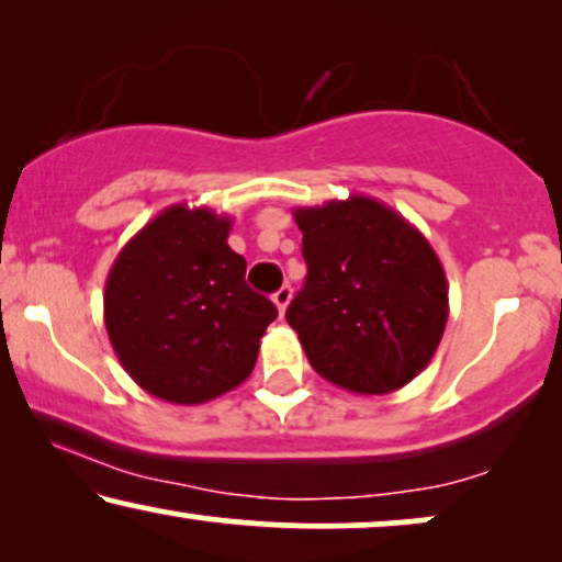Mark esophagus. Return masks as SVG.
Returning a JSON list of instances; mask_svg holds the SVG:
<instances>
[{
    "instance_id": "34e87169",
    "label": "esophagus",
    "mask_w": 562,
    "mask_h": 562,
    "mask_svg": "<svg viewBox=\"0 0 562 562\" xmlns=\"http://www.w3.org/2000/svg\"><path fill=\"white\" fill-rule=\"evenodd\" d=\"M289 302H291V286H281V289L273 294V304H276V310H279L281 317H283V312H286Z\"/></svg>"
}]
</instances>
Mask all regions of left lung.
Listing matches in <instances>:
<instances>
[{
    "instance_id": "left-lung-1",
    "label": "left lung",
    "mask_w": 562,
    "mask_h": 562,
    "mask_svg": "<svg viewBox=\"0 0 562 562\" xmlns=\"http://www.w3.org/2000/svg\"><path fill=\"white\" fill-rule=\"evenodd\" d=\"M306 283L286 322L314 371L352 394H391L425 371L448 325V279L417 227L379 199L299 206Z\"/></svg>"
}]
</instances>
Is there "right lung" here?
Returning a JSON list of instances; mask_svg holds the SVG:
<instances>
[{"mask_svg":"<svg viewBox=\"0 0 562 562\" xmlns=\"http://www.w3.org/2000/svg\"><path fill=\"white\" fill-rule=\"evenodd\" d=\"M233 220L173 204L114 258L104 325L137 386L171 404H204L248 379L260 337L276 319L271 299L245 283L243 256L227 245Z\"/></svg>","mask_w":562,"mask_h":562,"instance_id":"add662e5","label":"right lung"}]
</instances>
